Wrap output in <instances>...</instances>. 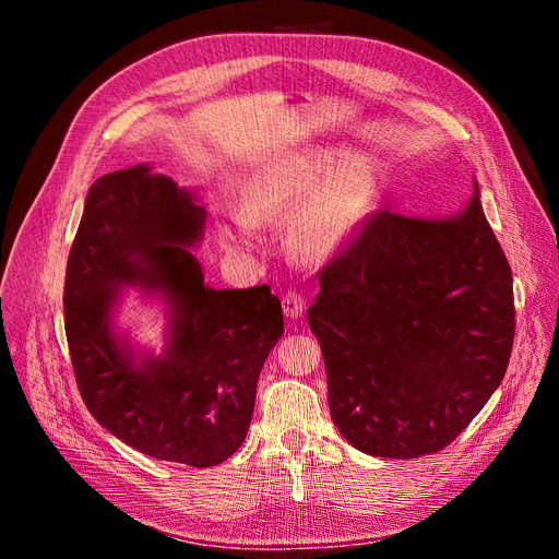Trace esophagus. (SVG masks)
Wrapping results in <instances>:
<instances>
[{
    "mask_svg": "<svg viewBox=\"0 0 559 559\" xmlns=\"http://www.w3.org/2000/svg\"><path fill=\"white\" fill-rule=\"evenodd\" d=\"M304 309H306V301H304V297H301L299 293H293V290H290V293L283 295V313H285L287 318H293V320L301 318Z\"/></svg>",
    "mask_w": 559,
    "mask_h": 559,
    "instance_id": "1",
    "label": "esophagus"
}]
</instances>
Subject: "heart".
I'll use <instances>...</instances> for the list:
<instances>
[{
  "label": "heart",
  "instance_id": "1",
  "mask_svg": "<svg viewBox=\"0 0 559 559\" xmlns=\"http://www.w3.org/2000/svg\"><path fill=\"white\" fill-rule=\"evenodd\" d=\"M385 183V162L371 151L309 146L283 153L243 178L239 206L218 211L221 241L250 250L258 246V221L287 218L297 253L336 258L362 231Z\"/></svg>",
  "mask_w": 559,
  "mask_h": 559
}]
</instances>
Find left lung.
I'll list each match as a JSON object with an SVG mask.
<instances>
[{"label": "left lung", "instance_id": "left-lung-1", "mask_svg": "<svg viewBox=\"0 0 559 559\" xmlns=\"http://www.w3.org/2000/svg\"><path fill=\"white\" fill-rule=\"evenodd\" d=\"M309 328L350 445L394 460L445 448L499 388L515 334L511 266L478 183L457 213L371 215L322 269Z\"/></svg>", "mask_w": 559, "mask_h": 559}]
</instances>
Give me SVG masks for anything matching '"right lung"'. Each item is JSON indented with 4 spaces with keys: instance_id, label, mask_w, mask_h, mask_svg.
Masks as SVG:
<instances>
[{
    "instance_id": "add662e5",
    "label": "right lung",
    "mask_w": 559,
    "mask_h": 559,
    "mask_svg": "<svg viewBox=\"0 0 559 559\" xmlns=\"http://www.w3.org/2000/svg\"><path fill=\"white\" fill-rule=\"evenodd\" d=\"M206 209L148 162L97 178L64 278V328L81 397L143 455L215 466L239 450L264 359L283 334L269 285L218 290L192 255ZM130 289L166 313L157 356L117 325Z\"/></svg>"
}]
</instances>
